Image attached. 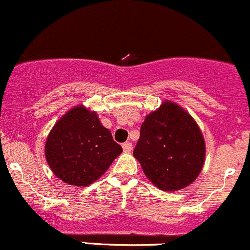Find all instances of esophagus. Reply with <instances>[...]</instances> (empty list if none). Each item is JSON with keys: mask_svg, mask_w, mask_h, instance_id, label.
Wrapping results in <instances>:
<instances>
[{"mask_svg": "<svg viewBox=\"0 0 250 250\" xmlns=\"http://www.w3.org/2000/svg\"><path fill=\"white\" fill-rule=\"evenodd\" d=\"M122 148H123V150H125V152H130V150L133 149V145H131V142L127 141V142H125V144L122 145Z\"/></svg>", "mask_w": 250, "mask_h": 250, "instance_id": "1", "label": "esophagus"}]
</instances>
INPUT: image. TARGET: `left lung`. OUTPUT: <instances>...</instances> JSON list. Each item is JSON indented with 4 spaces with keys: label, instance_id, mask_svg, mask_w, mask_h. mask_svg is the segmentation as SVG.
<instances>
[{
    "label": "left lung",
    "instance_id": "1",
    "mask_svg": "<svg viewBox=\"0 0 250 250\" xmlns=\"http://www.w3.org/2000/svg\"><path fill=\"white\" fill-rule=\"evenodd\" d=\"M133 154L156 188L177 191L201 173L205 144L190 115L177 104L165 102L142 123Z\"/></svg>",
    "mask_w": 250,
    "mask_h": 250
}]
</instances>
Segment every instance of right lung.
Instances as JSON below:
<instances>
[{"label": "right lung", "instance_id": "obj_1", "mask_svg": "<svg viewBox=\"0 0 250 250\" xmlns=\"http://www.w3.org/2000/svg\"><path fill=\"white\" fill-rule=\"evenodd\" d=\"M122 152L110 130L84 106L71 109L49 133L45 155L56 177L76 186L97 180Z\"/></svg>", "mask_w": 250, "mask_h": 250}]
</instances>
